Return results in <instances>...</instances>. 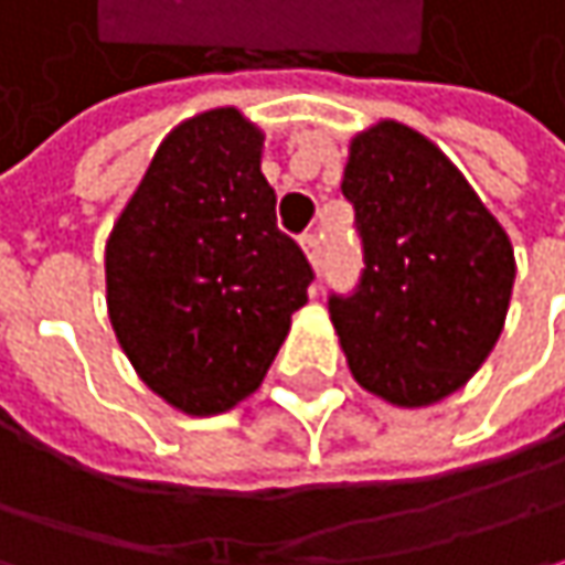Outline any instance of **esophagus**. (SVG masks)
<instances>
[{"label": "esophagus", "instance_id": "1", "mask_svg": "<svg viewBox=\"0 0 565 565\" xmlns=\"http://www.w3.org/2000/svg\"><path fill=\"white\" fill-rule=\"evenodd\" d=\"M300 249L307 252V258H310L313 265H319V236H316V233H303V236H300Z\"/></svg>", "mask_w": 565, "mask_h": 565}]
</instances>
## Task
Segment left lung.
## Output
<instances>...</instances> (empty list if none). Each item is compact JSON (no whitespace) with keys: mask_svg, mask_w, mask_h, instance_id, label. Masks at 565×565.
Masks as SVG:
<instances>
[{"mask_svg":"<svg viewBox=\"0 0 565 565\" xmlns=\"http://www.w3.org/2000/svg\"><path fill=\"white\" fill-rule=\"evenodd\" d=\"M342 194L364 246L354 294L329 297L351 374L393 406H431L502 335L512 243L448 156L399 120L351 140Z\"/></svg>","mask_w":565,"mask_h":565,"instance_id":"left-lung-1","label":"left lung"}]
</instances>
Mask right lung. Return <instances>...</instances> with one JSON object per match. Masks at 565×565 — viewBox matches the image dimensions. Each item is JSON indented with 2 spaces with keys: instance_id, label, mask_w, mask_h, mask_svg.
Masks as SVG:
<instances>
[{
  "instance_id": "obj_1",
  "label": "right lung",
  "mask_w": 565,
  "mask_h": 565,
  "mask_svg": "<svg viewBox=\"0 0 565 565\" xmlns=\"http://www.w3.org/2000/svg\"><path fill=\"white\" fill-rule=\"evenodd\" d=\"M265 134L236 108L182 120L105 246L108 319L140 381L188 415L255 393L313 268L262 175Z\"/></svg>"
}]
</instances>
